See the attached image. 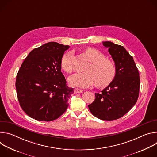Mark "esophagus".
<instances>
[{
	"label": "esophagus",
	"mask_w": 157,
	"mask_h": 157,
	"mask_svg": "<svg viewBox=\"0 0 157 157\" xmlns=\"http://www.w3.org/2000/svg\"><path fill=\"white\" fill-rule=\"evenodd\" d=\"M82 92H83L82 90H81V89H78V88H75V89H74V93H75V94H77V93H82Z\"/></svg>",
	"instance_id": "esophagus-1"
}]
</instances>
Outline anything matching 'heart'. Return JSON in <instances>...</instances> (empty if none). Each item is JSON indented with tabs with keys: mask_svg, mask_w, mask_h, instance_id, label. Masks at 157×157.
<instances>
[{
	"mask_svg": "<svg viewBox=\"0 0 157 157\" xmlns=\"http://www.w3.org/2000/svg\"><path fill=\"white\" fill-rule=\"evenodd\" d=\"M84 53L91 63L86 67L85 72L76 73L70 76L68 79L70 84L79 87H87L94 82L98 87L109 85L117 73L114 63L105 58L102 53L95 48H88L84 50ZM72 59V53L67 52L61 59V68L68 73H72L74 69Z\"/></svg>",
	"mask_w": 157,
	"mask_h": 157,
	"instance_id": "heart-1",
	"label": "heart"
}]
</instances>
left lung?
I'll list each match as a JSON object with an SVG mask.
<instances>
[{"mask_svg":"<svg viewBox=\"0 0 157 157\" xmlns=\"http://www.w3.org/2000/svg\"><path fill=\"white\" fill-rule=\"evenodd\" d=\"M102 44L108 48L117 73L114 80L101 93H95V100L88 107L96 117L110 121L124 116L136 104L140 80L133 57L124 47L110 41Z\"/></svg>","mask_w":157,"mask_h":157,"instance_id":"obj_1","label":"left lung"}]
</instances>
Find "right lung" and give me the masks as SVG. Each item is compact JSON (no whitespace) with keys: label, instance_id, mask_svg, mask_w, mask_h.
<instances>
[{"label":"right lung","instance_id":"obj_1","mask_svg":"<svg viewBox=\"0 0 157 157\" xmlns=\"http://www.w3.org/2000/svg\"><path fill=\"white\" fill-rule=\"evenodd\" d=\"M68 45L49 42L33 50L22 63L15 87L20 107L30 117L52 121L68 107L74 93L61 71V59Z\"/></svg>","mask_w":157,"mask_h":157}]
</instances>
